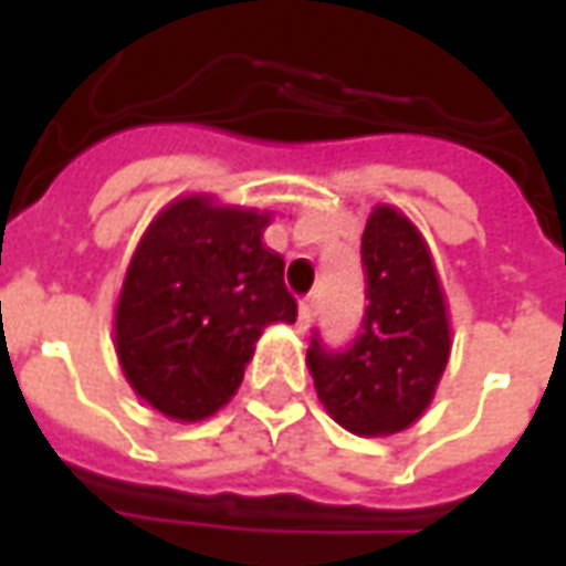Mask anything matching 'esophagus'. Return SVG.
<instances>
[{"mask_svg":"<svg viewBox=\"0 0 566 566\" xmlns=\"http://www.w3.org/2000/svg\"><path fill=\"white\" fill-rule=\"evenodd\" d=\"M315 318V300H300V324L303 327H308V321Z\"/></svg>","mask_w":566,"mask_h":566,"instance_id":"esophagus-1","label":"esophagus"}]
</instances>
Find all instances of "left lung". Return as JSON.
Wrapping results in <instances>:
<instances>
[{
    "label": "left lung",
    "mask_w": 566,
    "mask_h": 566,
    "mask_svg": "<svg viewBox=\"0 0 566 566\" xmlns=\"http://www.w3.org/2000/svg\"><path fill=\"white\" fill-rule=\"evenodd\" d=\"M360 254L364 331L345 352H327L315 333L306 364L336 424L357 437H391L433 403L451 355L449 303L424 235L400 209L379 202L369 211Z\"/></svg>",
    "instance_id": "left-lung-1"
}]
</instances>
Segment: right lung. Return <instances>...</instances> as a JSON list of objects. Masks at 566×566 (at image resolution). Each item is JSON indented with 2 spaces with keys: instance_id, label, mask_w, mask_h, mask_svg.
Listing matches in <instances>:
<instances>
[{
  "instance_id": "1",
  "label": "right lung",
  "mask_w": 566,
  "mask_h": 566,
  "mask_svg": "<svg viewBox=\"0 0 566 566\" xmlns=\"http://www.w3.org/2000/svg\"><path fill=\"white\" fill-rule=\"evenodd\" d=\"M272 211L211 193L172 199L142 233L115 306V352L139 400L202 421L233 400L270 324H294Z\"/></svg>"
}]
</instances>
